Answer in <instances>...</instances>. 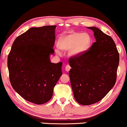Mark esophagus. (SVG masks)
<instances>
[{
	"label": "esophagus",
	"mask_w": 127,
	"mask_h": 127,
	"mask_svg": "<svg viewBox=\"0 0 127 127\" xmlns=\"http://www.w3.org/2000/svg\"><path fill=\"white\" fill-rule=\"evenodd\" d=\"M70 68H71V67H70V66L69 65H67L66 66V67H65V69H66V70L67 72L69 71V70L70 69Z\"/></svg>",
	"instance_id": "34e87169"
}]
</instances>
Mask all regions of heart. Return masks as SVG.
Masks as SVG:
<instances>
[{
  "label": "heart",
  "instance_id": "obj_1",
  "mask_svg": "<svg viewBox=\"0 0 127 127\" xmlns=\"http://www.w3.org/2000/svg\"><path fill=\"white\" fill-rule=\"evenodd\" d=\"M91 38L87 33L72 32L62 37L58 46L64 50H69L71 56H78L83 54L89 48Z\"/></svg>",
  "mask_w": 127,
  "mask_h": 127
}]
</instances>
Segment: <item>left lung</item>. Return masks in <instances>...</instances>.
Segmentation results:
<instances>
[{
  "instance_id": "1",
  "label": "left lung",
  "mask_w": 127,
  "mask_h": 127,
  "mask_svg": "<svg viewBox=\"0 0 127 127\" xmlns=\"http://www.w3.org/2000/svg\"><path fill=\"white\" fill-rule=\"evenodd\" d=\"M88 29L93 31L96 41L83 54L69 60L74 97L84 106L99 101L113 88L120 60L113 38L98 28Z\"/></svg>"
}]
</instances>
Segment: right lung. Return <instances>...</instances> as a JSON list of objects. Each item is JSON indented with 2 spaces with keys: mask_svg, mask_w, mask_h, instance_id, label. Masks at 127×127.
I'll use <instances>...</instances> for the list:
<instances>
[{
  "mask_svg": "<svg viewBox=\"0 0 127 127\" xmlns=\"http://www.w3.org/2000/svg\"><path fill=\"white\" fill-rule=\"evenodd\" d=\"M56 26L33 27L16 38L7 57L9 79L14 90L36 104L48 101L62 75V62L51 63Z\"/></svg>",
  "mask_w": 127,
  "mask_h": 127,
  "instance_id": "1",
  "label": "right lung"
}]
</instances>
